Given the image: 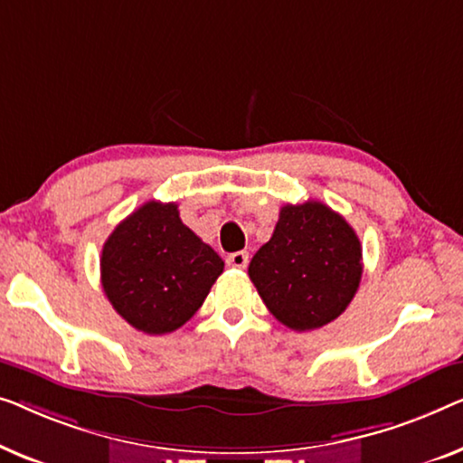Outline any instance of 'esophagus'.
<instances>
[{"label":"esophagus","mask_w":463,"mask_h":463,"mask_svg":"<svg viewBox=\"0 0 463 463\" xmlns=\"http://www.w3.org/2000/svg\"><path fill=\"white\" fill-rule=\"evenodd\" d=\"M247 262H250V253L247 251H234L226 258V264H229L231 269H245Z\"/></svg>","instance_id":"34e87169"}]
</instances>
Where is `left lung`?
<instances>
[{"label": "left lung", "mask_w": 463, "mask_h": 463, "mask_svg": "<svg viewBox=\"0 0 463 463\" xmlns=\"http://www.w3.org/2000/svg\"><path fill=\"white\" fill-rule=\"evenodd\" d=\"M247 272L279 323L294 331L318 329L335 321L359 289L361 241L321 201L288 203Z\"/></svg>", "instance_id": "obj_1"}]
</instances>
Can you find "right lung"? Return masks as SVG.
Returning <instances> with one entry per match:
<instances>
[{
  "mask_svg": "<svg viewBox=\"0 0 463 463\" xmlns=\"http://www.w3.org/2000/svg\"><path fill=\"white\" fill-rule=\"evenodd\" d=\"M222 270V258L182 224L178 205L161 201H146L117 224L100 258L109 302L148 335L182 327Z\"/></svg>",
  "mask_w": 463,
  "mask_h": 463,
  "instance_id": "1",
  "label": "right lung"
}]
</instances>
